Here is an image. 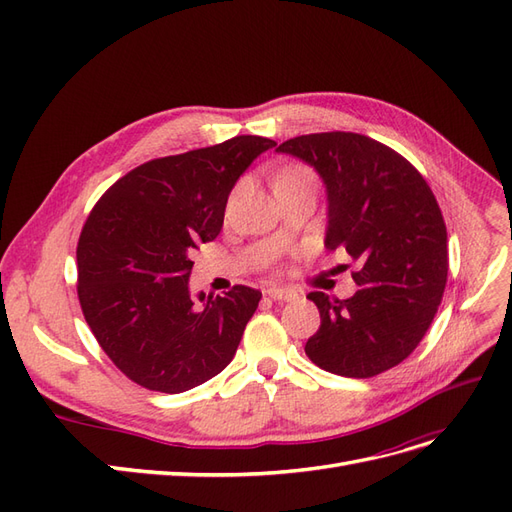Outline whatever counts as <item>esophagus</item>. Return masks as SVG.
<instances>
[{
    "label": "esophagus",
    "mask_w": 512,
    "mask_h": 512,
    "mask_svg": "<svg viewBox=\"0 0 512 512\" xmlns=\"http://www.w3.org/2000/svg\"><path fill=\"white\" fill-rule=\"evenodd\" d=\"M265 292H267V297L273 299V301H294V299L299 297V294L294 292V290H290V288H277V286L267 288Z\"/></svg>",
    "instance_id": "obj_1"
}]
</instances>
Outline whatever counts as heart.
<instances>
[{
    "mask_svg": "<svg viewBox=\"0 0 512 512\" xmlns=\"http://www.w3.org/2000/svg\"><path fill=\"white\" fill-rule=\"evenodd\" d=\"M307 177H314V175L309 173V170L303 168V166H292V168L284 170V173L280 175V179H277V183L288 181V179H307Z\"/></svg>",
    "mask_w": 512,
    "mask_h": 512,
    "instance_id": "heart-1",
    "label": "heart"
}]
</instances>
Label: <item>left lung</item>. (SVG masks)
Here are the masks:
<instances>
[{"label": "left lung", "instance_id": "left-lung-1", "mask_svg": "<svg viewBox=\"0 0 512 512\" xmlns=\"http://www.w3.org/2000/svg\"><path fill=\"white\" fill-rule=\"evenodd\" d=\"M277 151L316 168L329 200L324 247H346L361 265L350 299L307 294L320 329L305 354L337 376H378L414 352L442 301L448 250L438 200L406 158L363 134H305Z\"/></svg>", "mask_w": 512, "mask_h": 512}]
</instances>
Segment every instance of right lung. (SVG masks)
<instances>
[{"instance_id": "add662e5", "label": "right lung", "mask_w": 512, "mask_h": 512, "mask_svg": "<svg viewBox=\"0 0 512 512\" xmlns=\"http://www.w3.org/2000/svg\"><path fill=\"white\" fill-rule=\"evenodd\" d=\"M275 141L235 136L136 166L83 226L76 267L83 316L117 369L149 391L183 393L232 361L262 294L235 286L190 297L192 252L224 224L228 194Z\"/></svg>"}]
</instances>
